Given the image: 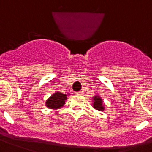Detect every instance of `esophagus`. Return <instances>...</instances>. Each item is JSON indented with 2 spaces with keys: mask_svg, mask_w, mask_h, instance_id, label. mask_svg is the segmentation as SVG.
<instances>
[{
  "mask_svg": "<svg viewBox=\"0 0 152 152\" xmlns=\"http://www.w3.org/2000/svg\"><path fill=\"white\" fill-rule=\"evenodd\" d=\"M83 94V91H78V92H76V94H78V95H80V94Z\"/></svg>",
  "mask_w": 152,
  "mask_h": 152,
  "instance_id": "1",
  "label": "esophagus"
}]
</instances>
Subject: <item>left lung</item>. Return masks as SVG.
<instances>
[{"instance_id":"8db88e82","label":"left lung","mask_w":152,"mask_h":152,"mask_svg":"<svg viewBox=\"0 0 152 152\" xmlns=\"http://www.w3.org/2000/svg\"><path fill=\"white\" fill-rule=\"evenodd\" d=\"M94 108L97 109L99 111H102L104 109L103 108V105H102V99H101L100 97H98L97 96H95L94 97Z\"/></svg>"}]
</instances>
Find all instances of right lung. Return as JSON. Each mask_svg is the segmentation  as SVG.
<instances>
[{"label":"right lung","instance_id":"right-lung-1","mask_svg":"<svg viewBox=\"0 0 152 152\" xmlns=\"http://www.w3.org/2000/svg\"><path fill=\"white\" fill-rule=\"evenodd\" d=\"M67 99L66 94L57 92L53 94L51 97L46 102V105L49 108H60L65 104V101Z\"/></svg>","mask_w":152,"mask_h":152}]
</instances>
